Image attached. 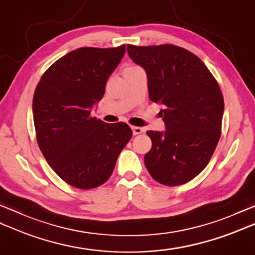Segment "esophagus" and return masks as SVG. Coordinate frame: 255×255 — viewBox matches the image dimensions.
<instances>
[{
  "instance_id": "34e87169",
  "label": "esophagus",
  "mask_w": 255,
  "mask_h": 255,
  "mask_svg": "<svg viewBox=\"0 0 255 255\" xmlns=\"http://www.w3.org/2000/svg\"><path fill=\"white\" fill-rule=\"evenodd\" d=\"M131 129H132L133 134H140V133L143 132V129L141 127H134V126H132Z\"/></svg>"
}]
</instances>
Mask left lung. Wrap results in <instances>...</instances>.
<instances>
[{
    "label": "left lung",
    "mask_w": 255,
    "mask_h": 255,
    "mask_svg": "<svg viewBox=\"0 0 255 255\" xmlns=\"http://www.w3.org/2000/svg\"><path fill=\"white\" fill-rule=\"evenodd\" d=\"M131 60L147 73L150 100L163 105L164 131L149 130L152 148L144 164L156 182L176 186L202 172L217 147L224 96L204 62L173 45H127Z\"/></svg>",
    "instance_id": "1"
}]
</instances>
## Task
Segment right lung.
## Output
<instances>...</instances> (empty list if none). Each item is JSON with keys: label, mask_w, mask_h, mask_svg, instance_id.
I'll use <instances>...</instances> for the list:
<instances>
[{"label": "right lung", "mask_w": 255, "mask_h": 255, "mask_svg": "<svg viewBox=\"0 0 255 255\" xmlns=\"http://www.w3.org/2000/svg\"><path fill=\"white\" fill-rule=\"evenodd\" d=\"M125 51V45L79 48L53 63L35 90L38 145L51 169L71 186L91 189L104 184L132 136L127 124L91 116Z\"/></svg>", "instance_id": "right-lung-1"}]
</instances>
